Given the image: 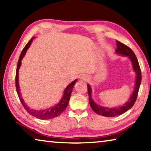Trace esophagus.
Segmentation results:
<instances>
[{"label": "esophagus", "instance_id": "obj_1", "mask_svg": "<svg viewBox=\"0 0 151 151\" xmlns=\"http://www.w3.org/2000/svg\"><path fill=\"white\" fill-rule=\"evenodd\" d=\"M79 78L81 79V81H88V76H86L85 75H81L80 76V77H79Z\"/></svg>", "mask_w": 151, "mask_h": 151}]
</instances>
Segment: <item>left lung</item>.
<instances>
[{
  "label": "left lung",
  "mask_w": 151,
  "mask_h": 151,
  "mask_svg": "<svg viewBox=\"0 0 151 151\" xmlns=\"http://www.w3.org/2000/svg\"><path fill=\"white\" fill-rule=\"evenodd\" d=\"M116 49L115 50L116 54L119 55L122 57H127L131 60L132 63V70L136 74V78H135L134 87L133 91L131 94V96L128 99V101L122 106H114V107H107L104 106H101L96 103L94 99L92 97V88L91 85L87 84L88 87V94L89 98V103H90L91 107L93 111L99 115L104 116L113 117L116 116L121 115L124 112L129 111L132 106L134 105L135 101L137 100L138 93L140 88V83H141V71L139 66V62H138L136 55H134L131 48L127 47L121 42L116 40Z\"/></svg>",
  "instance_id": "8db88e82"
}]
</instances>
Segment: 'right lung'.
Segmentation results:
<instances>
[{
	"instance_id": "1",
	"label": "right lung",
	"mask_w": 151,
	"mask_h": 151,
	"mask_svg": "<svg viewBox=\"0 0 151 151\" xmlns=\"http://www.w3.org/2000/svg\"><path fill=\"white\" fill-rule=\"evenodd\" d=\"M34 39L35 37H32V39L29 40V42L27 43V45L25 46L24 49L22 50V51L21 52V54L20 55L19 61H18V65H17V71H16V80H15L16 81L17 92L22 104L24 107V109H26V111L29 112V114H31L32 116L36 117V118L42 119V120L53 119L55 118V117L59 116L60 114L62 113L64 111H65L66 107H67L68 102H69L70 98L71 93H72L73 88L74 87V85H75V84L77 82L78 79H75V81L71 82L69 85L66 86L63 91L62 98L60 99L59 102H58L57 104H56L55 106H52L51 107H49V108H47L45 109H40V110L30 109V107L28 106L26 103H25L24 99H22L21 93H20V88L19 82V71L20 68V66H21L22 58H24L25 55H26L27 51L30 47V45H31L32 42L33 41V39Z\"/></svg>"
}]
</instances>
